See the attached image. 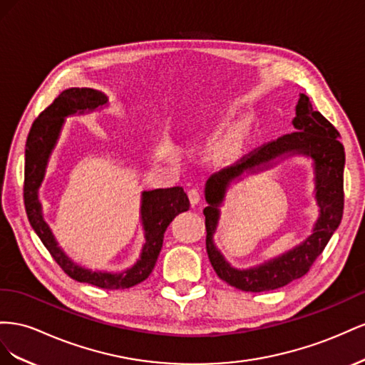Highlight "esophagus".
Here are the masks:
<instances>
[{
  "label": "esophagus",
  "instance_id": "1",
  "mask_svg": "<svg viewBox=\"0 0 365 365\" xmlns=\"http://www.w3.org/2000/svg\"><path fill=\"white\" fill-rule=\"evenodd\" d=\"M188 197H190V202H191V205H192V206L200 202V192L197 191L195 188H192V190H190V191H188Z\"/></svg>",
  "mask_w": 365,
  "mask_h": 365
}]
</instances>
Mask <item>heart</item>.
<instances>
[{"instance_id":"obj_1","label":"heart","mask_w":365,"mask_h":365,"mask_svg":"<svg viewBox=\"0 0 365 365\" xmlns=\"http://www.w3.org/2000/svg\"><path fill=\"white\" fill-rule=\"evenodd\" d=\"M243 143V134L240 130H234L227 134V136L218 143V151H220L222 154H234L237 153L238 150H240Z\"/></svg>"}]
</instances>
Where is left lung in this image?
<instances>
[{"label":"left lung","instance_id":"left-lung-1","mask_svg":"<svg viewBox=\"0 0 365 365\" xmlns=\"http://www.w3.org/2000/svg\"><path fill=\"white\" fill-rule=\"evenodd\" d=\"M294 127L297 131L263 143L262 147L245 154L235 163L214 173L206 182L205 194L206 202L210 205L205 207L203 214L207 257L218 277L227 284L246 290V292L274 290L306 275L341 223L342 210H344L346 154L344 147L338 139L339 133L319 111L312 108L306 95L299 96ZM287 152L310 155L316 163V189L320 217L314 234L290 253L262 267L246 271L234 269L224 262L212 243V234L217 221V205L222 201L228 183L246 169H252Z\"/></svg>","mask_w":365,"mask_h":365}]
</instances>
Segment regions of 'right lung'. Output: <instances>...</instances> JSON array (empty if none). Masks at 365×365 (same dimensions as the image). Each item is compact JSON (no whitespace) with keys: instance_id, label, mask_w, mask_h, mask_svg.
I'll return each instance as SVG.
<instances>
[{"instance_id":"obj_1","label":"right lung","mask_w":365,"mask_h":365,"mask_svg":"<svg viewBox=\"0 0 365 365\" xmlns=\"http://www.w3.org/2000/svg\"><path fill=\"white\" fill-rule=\"evenodd\" d=\"M107 103V96L93 88H68L51 102L35 119L29 131L24 163V206L30 225L47 247L50 255L64 272L79 281L101 289H128L147 279L158 262L163 245V234L175 215L190 210L188 195L180 186L166 190H153L142 194V223L145 227V245L139 262L120 274L91 272L75 264L58 247L55 237L44 222L38 200V190L44 179L48 155L53 150L64 118L84 113Z\"/></svg>"}]
</instances>
